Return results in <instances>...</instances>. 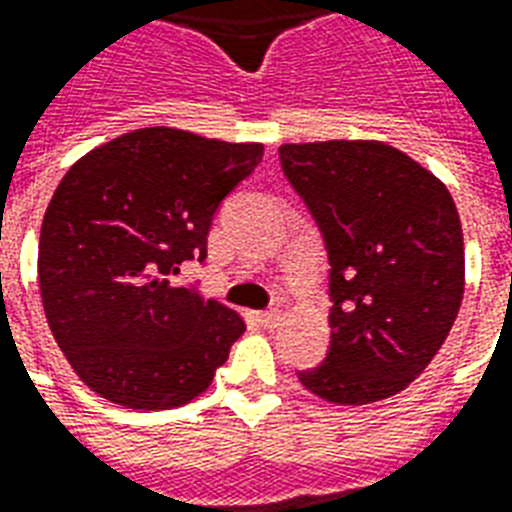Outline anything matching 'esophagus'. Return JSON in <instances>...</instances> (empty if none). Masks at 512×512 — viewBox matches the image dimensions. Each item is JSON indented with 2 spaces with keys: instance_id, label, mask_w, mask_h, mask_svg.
Here are the masks:
<instances>
[{
  "instance_id": "esophagus-1",
  "label": "esophagus",
  "mask_w": 512,
  "mask_h": 512,
  "mask_svg": "<svg viewBox=\"0 0 512 512\" xmlns=\"http://www.w3.org/2000/svg\"><path fill=\"white\" fill-rule=\"evenodd\" d=\"M257 322L263 327H268V330H273V327L282 322V311H279V308H265V311L257 314Z\"/></svg>"
}]
</instances>
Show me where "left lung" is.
Instances as JSON below:
<instances>
[{"label": "left lung", "instance_id": "1", "mask_svg": "<svg viewBox=\"0 0 512 512\" xmlns=\"http://www.w3.org/2000/svg\"><path fill=\"white\" fill-rule=\"evenodd\" d=\"M330 260V349L300 384L365 405L411 384L462 306V222L446 185L384 142L282 144Z\"/></svg>", "mask_w": 512, "mask_h": 512}]
</instances>
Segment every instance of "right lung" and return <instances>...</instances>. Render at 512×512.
Wrapping results in <instances>:
<instances>
[{"label": "right lung", "mask_w": 512, "mask_h": 512, "mask_svg": "<svg viewBox=\"0 0 512 512\" xmlns=\"http://www.w3.org/2000/svg\"><path fill=\"white\" fill-rule=\"evenodd\" d=\"M263 161V144L139 128L66 171L39 233V292L53 338L93 392L136 411L190 403L244 322L198 284L214 214Z\"/></svg>", "instance_id": "obj_1"}]
</instances>
